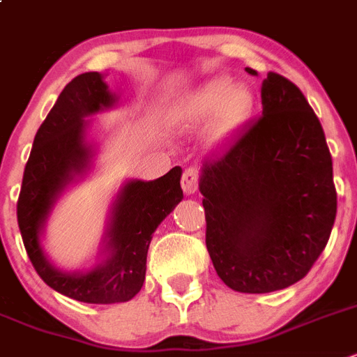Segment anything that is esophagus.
I'll use <instances>...</instances> for the list:
<instances>
[{
    "label": "esophagus",
    "mask_w": 357,
    "mask_h": 357,
    "mask_svg": "<svg viewBox=\"0 0 357 357\" xmlns=\"http://www.w3.org/2000/svg\"><path fill=\"white\" fill-rule=\"evenodd\" d=\"M182 189L185 195H192L198 189V172L196 168H185L182 173Z\"/></svg>",
    "instance_id": "1"
}]
</instances>
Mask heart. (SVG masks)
<instances>
[{"label": "heart", "instance_id": "1", "mask_svg": "<svg viewBox=\"0 0 357 357\" xmlns=\"http://www.w3.org/2000/svg\"><path fill=\"white\" fill-rule=\"evenodd\" d=\"M253 107L255 96L250 88L234 84L228 77H214L182 100L176 122L184 129H195L212 116L208 134L214 142H221L246 123Z\"/></svg>", "mask_w": 357, "mask_h": 357}]
</instances>
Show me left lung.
<instances>
[{"label":"left lung","mask_w":357,"mask_h":357,"mask_svg":"<svg viewBox=\"0 0 357 357\" xmlns=\"http://www.w3.org/2000/svg\"><path fill=\"white\" fill-rule=\"evenodd\" d=\"M261 106L257 120L204 161L200 181L214 269L225 285L244 294L303 280L336 218L331 152L303 91L269 72Z\"/></svg>","instance_id":"1"}]
</instances>
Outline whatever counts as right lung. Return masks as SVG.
<instances>
[{
	"label": "right lung",
	"instance_id": "obj_1",
	"mask_svg": "<svg viewBox=\"0 0 357 357\" xmlns=\"http://www.w3.org/2000/svg\"><path fill=\"white\" fill-rule=\"evenodd\" d=\"M113 102L99 72L79 74L63 88L35 134L17 200L19 230L38 276L56 292L90 305L126 303L142 290L152 234L184 196L181 166L157 181L129 182L114 205L106 264L86 274L61 273L49 264L38 235L58 192L88 165L84 116Z\"/></svg>",
	"mask_w": 357,
	"mask_h": 357
}]
</instances>
